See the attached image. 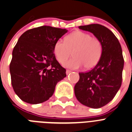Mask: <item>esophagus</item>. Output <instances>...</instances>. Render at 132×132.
Here are the masks:
<instances>
[{
    "label": "esophagus",
    "mask_w": 132,
    "mask_h": 132,
    "mask_svg": "<svg viewBox=\"0 0 132 132\" xmlns=\"http://www.w3.org/2000/svg\"><path fill=\"white\" fill-rule=\"evenodd\" d=\"M71 72H72V71L69 70H66V74L68 75V74H70V73Z\"/></svg>",
    "instance_id": "34e87169"
}]
</instances>
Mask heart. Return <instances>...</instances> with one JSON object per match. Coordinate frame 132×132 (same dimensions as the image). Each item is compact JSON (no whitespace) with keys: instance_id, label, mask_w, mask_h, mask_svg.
Here are the masks:
<instances>
[{"instance_id":"obj_1","label":"heart","mask_w":132,"mask_h":132,"mask_svg":"<svg viewBox=\"0 0 132 132\" xmlns=\"http://www.w3.org/2000/svg\"><path fill=\"white\" fill-rule=\"evenodd\" d=\"M72 52L74 58L65 62L64 66L78 69L84 66L85 68L90 69L100 60L103 46L98 39L92 37L87 33L78 31L67 35L65 41H56L54 45V55L60 63L66 61Z\"/></svg>"}]
</instances>
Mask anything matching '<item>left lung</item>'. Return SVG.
<instances>
[{"instance_id":"1","label":"left lung","mask_w":132,"mask_h":132,"mask_svg":"<svg viewBox=\"0 0 132 132\" xmlns=\"http://www.w3.org/2000/svg\"><path fill=\"white\" fill-rule=\"evenodd\" d=\"M79 28L92 33L101 42L103 52L93 68L79 73L75 95L85 106L98 109L111 101L120 88L124 63L122 47L114 34L102 25L90 24Z\"/></svg>"}]
</instances>
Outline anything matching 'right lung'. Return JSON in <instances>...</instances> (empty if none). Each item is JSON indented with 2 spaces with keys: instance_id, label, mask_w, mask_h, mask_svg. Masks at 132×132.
Instances as JSON below:
<instances>
[{
  "instance_id": "1",
  "label": "right lung",
  "mask_w": 132,
  "mask_h": 132,
  "mask_svg": "<svg viewBox=\"0 0 132 132\" xmlns=\"http://www.w3.org/2000/svg\"><path fill=\"white\" fill-rule=\"evenodd\" d=\"M67 31L43 26L26 31L19 38L10 72L14 92L23 101L34 104L46 101L66 76L65 68L56 59L54 45Z\"/></svg>"
}]
</instances>
